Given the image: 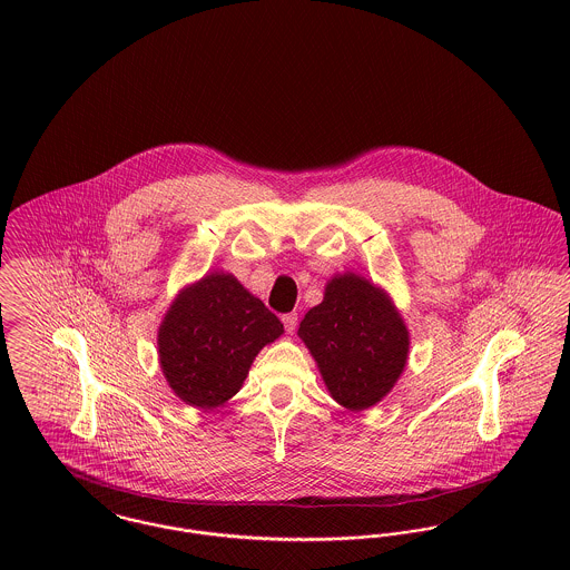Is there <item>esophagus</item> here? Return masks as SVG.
I'll return each mask as SVG.
<instances>
[{
    "label": "esophagus",
    "instance_id": "esophagus-1",
    "mask_svg": "<svg viewBox=\"0 0 570 570\" xmlns=\"http://www.w3.org/2000/svg\"><path fill=\"white\" fill-rule=\"evenodd\" d=\"M297 314L295 312H291V314H284L282 316V323H284V328H286V333H295V328H297Z\"/></svg>",
    "mask_w": 570,
    "mask_h": 570
}]
</instances>
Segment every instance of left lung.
Returning <instances> with one entry per match:
<instances>
[{"mask_svg":"<svg viewBox=\"0 0 570 570\" xmlns=\"http://www.w3.org/2000/svg\"><path fill=\"white\" fill-rule=\"evenodd\" d=\"M297 335L331 397L353 412L376 406L391 393L410 353V333L393 298L353 272L326 282L325 297L305 314Z\"/></svg>","mask_w":570,"mask_h":570,"instance_id":"8db88e82","label":"left lung"}]
</instances>
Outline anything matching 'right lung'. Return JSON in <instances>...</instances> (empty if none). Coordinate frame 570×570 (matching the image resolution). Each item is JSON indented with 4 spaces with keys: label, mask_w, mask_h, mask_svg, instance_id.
Instances as JSON below:
<instances>
[{
    "label": "right lung",
    "mask_w": 570,
    "mask_h": 570,
    "mask_svg": "<svg viewBox=\"0 0 570 570\" xmlns=\"http://www.w3.org/2000/svg\"><path fill=\"white\" fill-rule=\"evenodd\" d=\"M284 325L226 272L184 286L158 328V361L173 393L198 410L224 406Z\"/></svg>",
    "instance_id": "obj_1"
}]
</instances>
